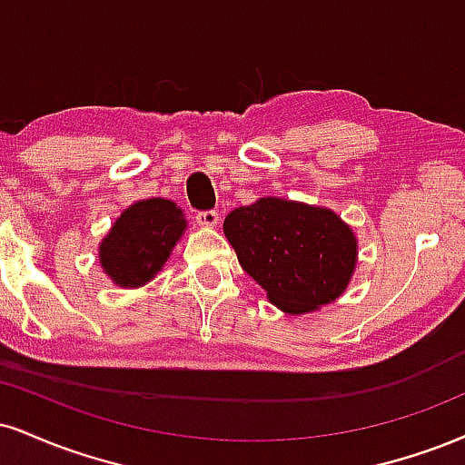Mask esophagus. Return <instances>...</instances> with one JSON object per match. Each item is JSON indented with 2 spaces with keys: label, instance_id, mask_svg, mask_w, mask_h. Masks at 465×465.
Wrapping results in <instances>:
<instances>
[{
  "label": "esophagus",
  "instance_id": "esophagus-1",
  "mask_svg": "<svg viewBox=\"0 0 465 465\" xmlns=\"http://www.w3.org/2000/svg\"><path fill=\"white\" fill-rule=\"evenodd\" d=\"M197 218V223L201 227H214L218 223V212L216 210H201L194 214Z\"/></svg>",
  "mask_w": 465,
  "mask_h": 465
}]
</instances>
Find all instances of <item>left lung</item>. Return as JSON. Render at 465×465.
I'll list each match as a JSON object with an SVG mask.
<instances>
[{
    "label": "left lung",
    "instance_id": "1",
    "mask_svg": "<svg viewBox=\"0 0 465 465\" xmlns=\"http://www.w3.org/2000/svg\"><path fill=\"white\" fill-rule=\"evenodd\" d=\"M223 229L240 266L288 314L331 303L353 275L357 242L331 210L266 197L229 212Z\"/></svg>",
    "mask_w": 465,
    "mask_h": 465
}]
</instances>
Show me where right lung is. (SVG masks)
Instances as JSON below:
<instances>
[{
  "label": "right lung",
  "mask_w": 465,
  "mask_h": 465,
  "mask_svg": "<svg viewBox=\"0 0 465 465\" xmlns=\"http://www.w3.org/2000/svg\"><path fill=\"white\" fill-rule=\"evenodd\" d=\"M186 221L173 201H138L119 216L99 247L104 271L123 288L144 286L169 260Z\"/></svg>",
  "instance_id": "add662e5"
}]
</instances>
